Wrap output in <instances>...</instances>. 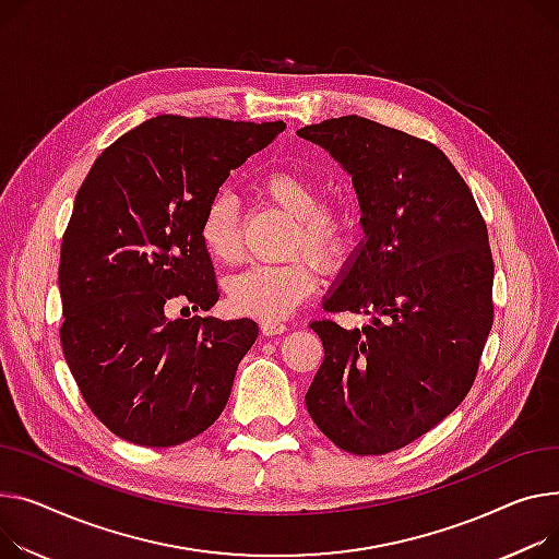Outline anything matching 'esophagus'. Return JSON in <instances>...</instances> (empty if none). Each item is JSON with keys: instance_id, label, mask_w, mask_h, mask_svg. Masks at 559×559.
Returning <instances> with one entry per match:
<instances>
[{"instance_id": "34e87169", "label": "esophagus", "mask_w": 559, "mask_h": 559, "mask_svg": "<svg viewBox=\"0 0 559 559\" xmlns=\"http://www.w3.org/2000/svg\"><path fill=\"white\" fill-rule=\"evenodd\" d=\"M260 330H263L265 337H272V334H281L287 330V325L278 319H265L263 323H260Z\"/></svg>"}]
</instances>
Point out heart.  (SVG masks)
<instances>
[{
    "mask_svg": "<svg viewBox=\"0 0 559 559\" xmlns=\"http://www.w3.org/2000/svg\"><path fill=\"white\" fill-rule=\"evenodd\" d=\"M260 191L296 217L292 247H304L323 263L340 260L353 245L355 219L348 209L323 202V186L299 168H281L260 179ZM200 238L217 263L240 255L238 204L231 193L217 191L200 219ZM319 285V270L308 255L285 263H258L227 281L234 310L255 319H283L299 308Z\"/></svg>",
    "mask_w": 559,
    "mask_h": 559,
    "instance_id": "b5f03b06",
    "label": "heart"
}]
</instances>
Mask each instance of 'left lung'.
Wrapping results in <instances>:
<instances>
[{
    "label": "left lung",
    "mask_w": 559,
    "mask_h": 559,
    "mask_svg": "<svg viewBox=\"0 0 559 559\" xmlns=\"http://www.w3.org/2000/svg\"><path fill=\"white\" fill-rule=\"evenodd\" d=\"M296 134L342 164L361 209L364 240L323 310L370 314L353 330L310 323L323 364L306 406L340 450L389 454L448 418L474 384L495 319L488 227L425 139L355 115Z\"/></svg>",
    "instance_id": "8db88e82"
}]
</instances>
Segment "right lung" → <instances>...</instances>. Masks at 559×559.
<instances>
[{"label":"right lung","mask_w":559,"mask_h":559,"mask_svg":"<svg viewBox=\"0 0 559 559\" xmlns=\"http://www.w3.org/2000/svg\"><path fill=\"white\" fill-rule=\"evenodd\" d=\"M283 130L162 115L105 147L85 177L60 249V342L87 406L119 438L173 448L225 408L255 321L166 312L217 304L202 213Z\"/></svg>","instance_id":"obj_1"}]
</instances>
